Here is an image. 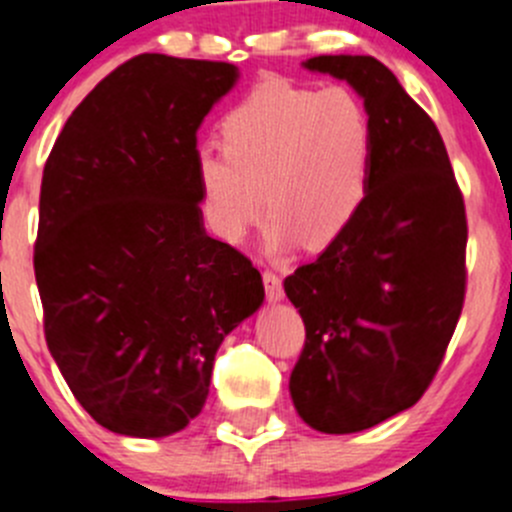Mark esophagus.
<instances>
[{
    "label": "esophagus",
    "instance_id": "obj_1",
    "mask_svg": "<svg viewBox=\"0 0 512 512\" xmlns=\"http://www.w3.org/2000/svg\"><path fill=\"white\" fill-rule=\"evenodd\" d=\"M264 287H266V299H269L271 304L284 299V287H281V279L274 274V271H264Z\"/></svg>",
    "mask_w": 512,
    "mask_h": 512
}]
</instances>
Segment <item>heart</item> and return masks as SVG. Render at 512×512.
<instances>
[{
	"label": "heart",
	"instance_id": "b5f03b06",
	"mask_svg": "<svg viewBox=\"0 0 512 512\" xmlns=\"http://www.w3.org/2000/svg\"><path fill=\"white\" fill-rule=\"evenodd\" d=\"M220 142L195 154V180L210 228L228 243L246 236L266 203V251L327 246L368 198L375 131L348 88L259 83L223 114Z\"/></svg>",
	"mask_w": 512,
	"mask_h": 512
}]
</instances>
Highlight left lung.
Wrapping results in <instances>:
<instances>
[{"label":"left lung","mask_w":512,"mask_h":512,"mask_svg":"<svg viewBox=\"0 0 512 512\" xmlns=\"http://www.w3.org/2000/svg\"><path fill=\"white\" fill-rule=\"evenodd\" d=\"M375 131L358 218L284 279L307 330L289 378L294 409L325 434H355L411 409L439 370L464 302L467 218L439 129L370 55H317Z\"/></svg>","instance_id":"left-lung-1"}]
</instances>
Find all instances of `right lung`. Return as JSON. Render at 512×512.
Returning <instances> with one entry per match:
<instances>
[{"instance_id": "right-lung-1", "label": "right lung", "mask_w": 512, "mask_h": 512, "mask_svg": "<svg viewBox=\"0 0 512 512\" xmlns=\"http://www.w3.org/2000/svg\"><path fill=\"white\" fill-rule=\"evenodd\" d=\"M238 68L144 53L65 121L40 187L45 340L83 409L159 439L203 411L220 342L264 304L251 261L205 233L198 129Z\"/></svg>"}]
</instances>
